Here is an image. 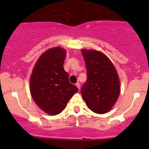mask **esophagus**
Masks as SVG:
<instances>
[{"instance_id": "obj_1", "label": "esophagus", "mask_w": 149, "mask_h": 149, "mask_svg": "<svg viewBox=\"0 0 149 149\" xmlns=\"http://www.w3.org/2000/svg\"><path fill=\"white\" fill-rule=\"evenodd\" d=\"M76 86L78 87V88H79V89H80V84H79V82L76 84Z\"/></svg>"}]
</instances>
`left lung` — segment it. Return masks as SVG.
<instances>
[{"label": "left lung", "mask_w": 149, "mask_h": 149, "mask_svg": "<svg viewBox=\"0 0 149 149\" xmlns=\"http://www.w3.org/2000/svg\"><path fill=\"white\" fill-rule=\"evenodd\" d=\"M87 80L81 93L88 109L97 114L109 112L120 92L118 73L110 60L94 49H81Z\"/></svg>", "instance_id": "1"}]
</instances>
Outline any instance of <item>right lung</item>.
<instances>
[{"label":"right lung","instance_id":"obj_1","mask_svg":"<svg viewBox=\"0 0 149 149\" xmlns=\"http://www.w3.org/2000/svg\"><path fill=\"white\" fill-rule=\"evenodd\" d=\"M66 51L56 47L39 58L30 77V92L37 106L50 115L60 114L79 88L63 68Z\"/></svg>","mask_w":149,"mask_h":149}]
</instances>
